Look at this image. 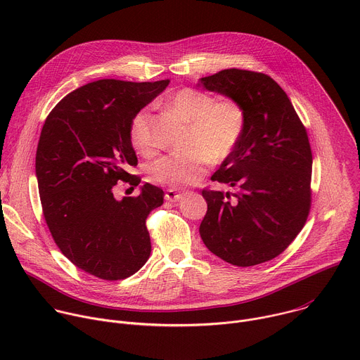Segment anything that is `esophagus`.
Masks as SVG:
<instances>
[{"instance_id":"1","label":"esophagus","mask_w":360,"mask_h":360,"mask_svg":"<svg viewBox=\"0 0 360 360\" xmlns=\"http://www.w3.org/2000/svg\"><path fill=\"white\" fill-rule=\"evenodd\" d=\"M181 198H182V193L176 192L174 189H168L167 193H165V199L169 200V202H178Z\"/></svg>"}]
</instances>
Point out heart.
<instances>
[{
  "mask_svg": "<svg viewBox=\"0 0 360 360\" xmlns=\"http://www.w3.org/2000/svg\"><path fill=\"white\" fill-rule=\"evenodd\" d=\"M172 110L189 125L188 150L171 153L148 167V178L162 186L178 189L198 182L207 172L208 162L226 160L240 141L246 115L235 99L215 101L207 92L184 88L171 98ZM129 136L134 148L150 155L155 150L152 118L148 108L138 111L131 120Z\"/></svg>",
  "mask_w": 360,
  "mask_h": 360,
  "instance_id": "1",
  "label": "heart"
}]
</instances>
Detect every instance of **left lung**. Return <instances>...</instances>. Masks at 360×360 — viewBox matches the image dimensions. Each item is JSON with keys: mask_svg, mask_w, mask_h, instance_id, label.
Instances as JSON below:
<instances>
[{"mask_svg": "<svg viewBox=\"0 0 360 360\" xmlns=\"http://www.w3.org/2000/svg\"><path fill=\"white\" fill-rule=\"evenodd\" d=\"M199 86L242 105L246 127L212 181L236 189L202 191L208 211L199 226L207 248L236 266L281 255L302 231L311 210L312 150L286 92L269 75L224 70Z\"/></svg>", "mask_w": 360, "mask_h": 360, "instance_id": "8db88e82", "label": "left lung"}]
</instances>
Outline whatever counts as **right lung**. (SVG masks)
I'll use <instances>...</instances> for the list:
<instances>
[{
    "mask_svg": "<svg viewBox=\"0 0 360 360\" xmlns=\"http://www.w3.org/2000/svg\"><path fill=\"white\" fill-rule=\"evenodd\" d=\"M168 84L89 82L63 98L42 127L35 175L45 222L67 258L96 278L125 279L150 255L145 222L164 191L145 184L138 196L118 200L114 186L139 185L128 172L138 164L131 120Z\"/></svg>",
    "mask_w": 360,
    "mask_h": 360,
    "instance_id": "add662e5",
    "label": "right lung"
}]
</instances>
